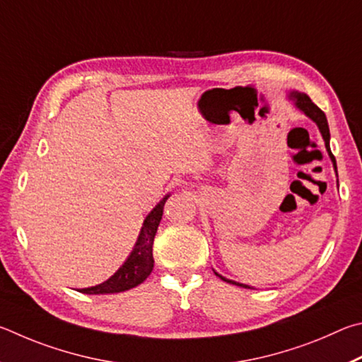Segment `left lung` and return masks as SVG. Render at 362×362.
I'll use <instances>...</instances> for the list:
<instances>
[{"mask_svg": "<svg viewBox=\"0 0 362 362\" xmlns=\"http://www.w3.org/2000/svg\"><path fill=\"white\" fill-rule=\"evenodd\" d=\"M291 97L294 98V101H296V106L299 107L300 111H303L307 114V116L312 119V120H315L316 122V125L320 127V132H321V135H322V138H325V143H326V149H327V152H329V157L332 158V162H334V168L337 170V165H335V157H334V154L331 152V148H329V138H331V133H329V125H327V119H326V114L322 112L318 106H316L312 100H310V97L308 95H305V93H297V92H293L291 93ZM214 274H216V272H214ZM219 278H223L224 281H227V283H232V284H238V286H243V288H248V286H245V284H240V283H235V281H229V280H226L224 276H221L219 274H216Z\"/></svg>", "mask_w": 362, "mask_h": 362, "instance_id": "1", "label": "left lung"}]
</instances>
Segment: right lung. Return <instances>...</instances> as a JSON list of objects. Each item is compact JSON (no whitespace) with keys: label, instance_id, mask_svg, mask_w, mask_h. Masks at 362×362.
Masks as SVG:
<instances>
[{"label":"right lung","instance_id":"right-lung-1","mask_svg":"<svg viewBox=\"0 0 362 362\" xmlns=\"http://www.w3.org/2000/svg\"><path fill=\"white\" fill-rule=\"evenodd\" d=\"M167 199L168 195L148 214V218L144 219L141 233H139L135 248H133L132 255L124 262L122 267H120L116 274L110 278V280L98 284V286L81 289L79 293L82 294L122 293V291L132 289L138 286V284H141L146 278L151 275L152 267H154L152 245H154V237H156L157 227L160 224V219L163 214V205L165 202H167Z\"/></svg>","mask_w":362,"mask_h":362}]
</instances>
